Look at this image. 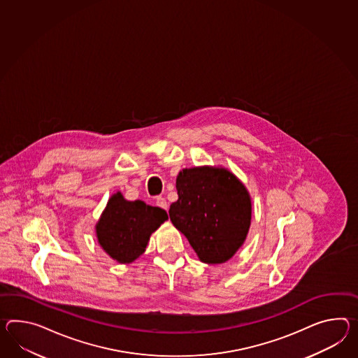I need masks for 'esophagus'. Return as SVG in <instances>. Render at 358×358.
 <instances>
[{"label":"esophagus","mask_w":358,"mask_h":358,"mask_svg":"<svg viewBox=\"0 0 358 358\" xmlns=\"http://www.w3.org/2000/svg\"><path fill=\"white\" fill-rule=\"evenodd\" d=\"M157 207H160V208H163V210H168V203H166V199L162 198V196L157 198Z\"/></svg>","instance_id":"34e87169"}]
</instances>
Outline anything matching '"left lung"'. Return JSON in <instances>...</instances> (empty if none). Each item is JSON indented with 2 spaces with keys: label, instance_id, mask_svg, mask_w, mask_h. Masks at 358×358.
<instances>
[{
  "label": "left lung",
  "instance_id": "8db88e82",
  "mask_svg": "<svg viewBox=\"0 0 358 358\" xmlns=\"http://www.w3.org/2000/svg\"><path fill=\"white\" fill-rule=\"evenodd\" d=\"M178 199L169 217L199 260L229 262L251 227L252 201L244 183L224 166L183 168L176 178Z\"/></svg>",
  "mask_w": 358,
  "mask_h": 358
}]
</instances>
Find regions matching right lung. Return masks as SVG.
I'll return each mask as SVG.
<instances>
[{
  "mask_svg": "<svg viewBox=\"0 0 358 358\" xmlns=\"http://www.w3.org/2000/svg\"><path fill=\"white\" fill-rule=\"evenodd\" d=\"M166 220V210L127 201L122 192H115L96 224V241L113 260L131 264L145 252L150 236Z\"/></svg>",
  "mask_w": 358,
  "mask_h": 358,
  "instance_id": "1",
  "label": "right lung"
}]
</instances>
